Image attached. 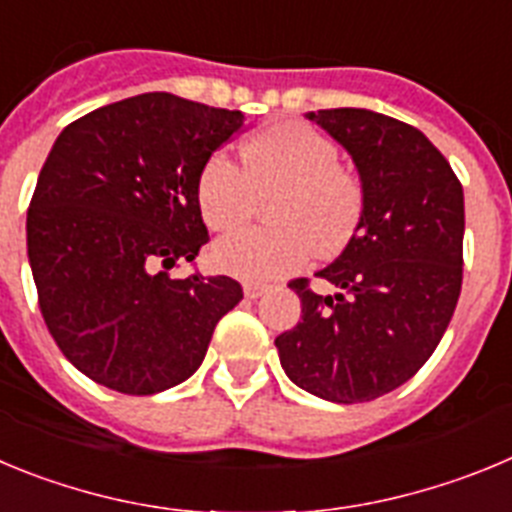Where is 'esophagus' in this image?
Returning a JSON list of instances; mask_svg holds the SVG:
<instances>
[{"instance_id": "obj_1", "label": "esophagus", "mask_w": 512, "mask_h": 512, "mask_svg": "<svg viewBox=\"0 0 512 512\" xmlns=\"http://www.w3.org/2000/svg\"><path fill=\"white\" fill-rule=\"evenodd\" d=\"M269 289H271L269 284H264V282H246V284H243V292H246L248 300H259V297L266 295Z\"/></svg>"}]
</instances>
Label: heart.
I'll list each match as a JSON object with an SVG mask.
<instances>
[{
    "label": "heart",
    "mask_w": 512,
    "mask_h": 512,
    "mask_svg": "<svg viewBox=\"0 0 512 512\" xmlns=\"http://www.w3.org/2000/svg\"><path fill=\"white\" fill-rule=\"evenodd\" d=\"M241 169L223 153L207 158L194 200L202 223L228 233L266 202V228L233 233L212 248L217 269L243 279H277L312 256L343 251L366 207L359 171L338 161V146L302 122H274L241 143Z\"/></svg>",
    "instance_id": "b5f03b06"
}]
</instances>
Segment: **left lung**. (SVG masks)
I'll return each mask as SVG.
<instances>
[{"mask_svg": "<svg viewBox=\"0 0 512 512\" xmlns=\"http://www.w3.org/2000/svg\"><path fill=\"white\" fill-rule=\"evenodd\" d=\"M351 153L364 217L318 277L292 279L302 320L277 336L287 377L330 402H369L413 379L456 310L464 271V192L418 128L372 110L310 112Z\"/></svg>", "mask_w": 512, "mask_h": 512, "instance_id": "8db88e82", "label": "left lung"}]
</instances>
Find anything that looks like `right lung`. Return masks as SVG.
I'll return each mask as SVG.
<instances>
[{
    "mask_svg": "<svg viewBox=\"0 0 512 512\" xmlns=\"http://www.w3.org/2000/svg\"><path fill=\"white\" fill-rule=\"evenodd\" d=\"M241 128V112L148 92L53 143L27 207V256L53 341L97 384L138 397L182 384L243 300L230 277L169 274L210 241L197 176Z\"/></svg>",
    "mask_w": 512,
    "mask_h": 512,
    "instance_id": "obj_1",
    "label": "right lung"
}]
</instances>
